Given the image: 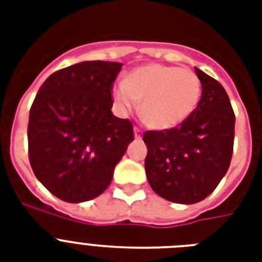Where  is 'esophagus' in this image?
Listing matches in <instances>:
<instances>
[{"label": "esophagus", "instance_id": "34e87169", "mask_svg": "<svg viewBox=\"0 0 262 262\" xmlns=\"http://www.w3.org/2000/svg\"><path fill=\"white\" fill-rule=\"evenodd\" d=\"M135 137L136 139H141V130L137 126H135Z\"/></svg>", "mask_w": 262, "mask_h": 262}]
</instances>
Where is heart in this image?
Returning <instances> with one entry per match:
<instances>
[{
  "label": "heart",
  "instance_id": "b5f03b06",
  "mask_svg": "<svg viewBox=\"0 0 262 262\" xmlns=\"http://www.w3.org/2000/svg\"><path fill=\"white\" fill-rule=\"evenodd\" d=\"M113 98L122 108L141 103L144 122L164 130L178 126L194 113L201 99V81L190 69L148 63L129 72L125 81L113 88Z\"/></svg>",
  "mask_w": 262,
  "mask_h": 262
}]
</instances>
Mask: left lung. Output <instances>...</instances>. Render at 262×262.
Masks as SVG:
<instances>
[{"instance_id":"1","label":"left lung","mask_w":262,"mask_h":262,"mask_svg":"<svg viewBox=\"0 0 262 262\" xmlns=\"http://www.w3.org/2000/svg\"><path fill=\"white\" fill-rule=\"evenodd\" d=\"M201 81L195 111L178 126L148 130L145 172L156 194L178 204L203 201L215 190L232 158L235 114L217 80L194 68Z\"/></svg>"}]
</instances>
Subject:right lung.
Here are the masks:
<instances>
[{"label": "right lung", "mask_w": 262, "mask_h": 262, "mask_svg": "<svg viewBox=\"0 0 262 262\" xmlns=\"http://www.w3.org/2000/svg\"><path fill=\"white\" fill-rule=\"evenodd\" d=\"M122 63L85 61L54 72L30 110L28 158L39 182L67 203L98 197L135 140L129 119L111 113Z\"/></svg>", "instance_id": "add662e5"}]
</instances>
